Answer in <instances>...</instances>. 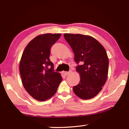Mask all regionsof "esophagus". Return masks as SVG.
<instances>
[{
  "mask_svg": "<svg viewBox=\"0 0 129 129\" xmlns=\"http://www.w3.org/2000/svg\"><path fill=\"white\" fill-rule=\"evenodd\" d=\"M71 73V71H69V72H63V74H64V75L65 76H67L69 74H70Z\"/></svg>",
  "mask_w": 129,
  "mask_h": 129,
  "instance_id": "1",
  "label": "esophagus"
}]
</instances>
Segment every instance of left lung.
<instances>
[{
  "mask_svg": "<svg viewBox=\"0 0 129 129\" xmlns=\"http://www.w3.org/2000/svg\"><path fill=\"white\" fill-rule=\"evenodd\" d=\"M64 37L75 54L76 71L80 81L73 86L80 99H90L97 95L108 78L109 59L104 47L95 39L81 34H65Z\"/></svg>",
  "mask_w": 129,
  "mask_h": 129,
  "instance_id": "1",
  "label": "left lung"
}]
</instances>
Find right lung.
<instances>
[{
	"mask_svg": "<svg viewBox=\"0 0 129 129\" xmlns=\"http://www.w3.org/2000/svg\"><path fill=\"white\" fill-rule=\"evenodd\" d=\"M61 35H40L28 43L24 51L19 70L23 86L38 101H43L56 93L62 77L55 72L49 59L51 49Z\"/></svg>",
	"mask_w": 129,
	"mask_h": 129,
	"instance_id": "add662e5",
	"label": "right lung"
}]
</instances>
